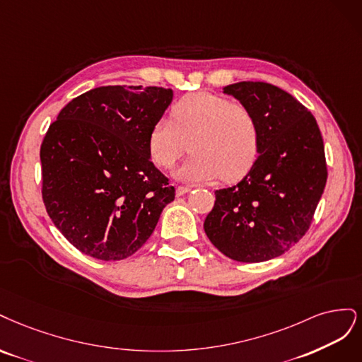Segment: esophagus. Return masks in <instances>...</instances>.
Segmentation results:
<instances>
[{
  "instance_id": "obj_1",
  "label": "esophagus",
  "mask_w": 362,
  "mask_h": 362,
  "mask_svg": "<svg viewBox=\"0 0 362 362\" xmlns=\"http://www.w3.org/2000/svg\"><path fill=\"white\" fill-rule=\"evenodd\" d=\"M188 192H191V188H189V186H179V188L176 189V195H177V197L185 195V194H188Z\"/></svg>"
}]
</instances>
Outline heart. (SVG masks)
I'll return each instance as SVG.
<instances>
[{
	"label": "heart",
	"mask_w": 362,
	"mask_h": 362,
	"mask_svg": "<svg viewBox=\"0 0 362 362\" xmlns=\"http://www.w3.org/2000/svg\"><path fill=\"white\" fill-rule=\"evenodd\" d=\"M189 136L194 153L176 171L189 183H207L223 176L227 182L242 179L255 164L260 150V127L252 111L230 103L212 93H194L180 99L171 119H158L147 136L151 160L171 168L180 158Z\"/></svg>",
	"instance_id": "b5f03b06"
}]
</instances>
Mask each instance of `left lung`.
Here are the masks:
<instances>
[{"mask_svg":"<svg viewBox=\"0 0 362 362\" xmlns=\"http://www.w3.org/2000/svg\"><path fill=\"white\" fill-rule=\"evenodd\" d=\"M223 93L255 115L260 150L239 183L215 191L204 231L233 260L266 262L288 251L311 224L328 177L322 134L313 114L279 87L242 81Z\"/></svg>","mask_w":362,"mask_h":362,"instance_id":"8db88e82","label":"left lung"}]
</instances>
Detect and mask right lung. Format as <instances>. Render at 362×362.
<instances>
[{"label":"right lung","instance_id":"1","mask_svg":"<svg viewBox=\"0 0 362 362\" xmlns=\"http://www.w3.org/2000/svg\"><path fill=\"white\" fill-rule=\"evenodd\" d=\"M171 88L108 86L69 102L40 147L43 203L54 226L93 259L143 247L174 186L150 160L147 136Z\"/></svg>","mask_w":362,"mask_h":362}]
</instances>
